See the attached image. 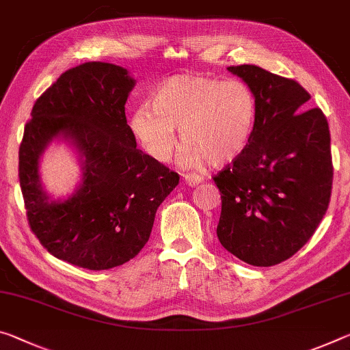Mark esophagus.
Segmentation results:
<instances>
[{
  "label": "esophagus",
  "mask_w": 350,
  "mask_h": 350,
  "mask_svg": "<svg viewBox=\"0 0 350 350\" xmlns=\"http://www.w3.org/2000/svg\"><path fill=\"white\" fill-rule=\"evenodd\" d=\"M184 182L190 187H196L198 184H201L202 182V177L195 173H188V174H184Z\"/></svg>",
  "instance_id": "esophagus-1"
}]
</instances>
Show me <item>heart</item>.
<instances>
[{"mask_svg":"<svg viewBox=\"0 0 350 350\" xmlns=\"http://www.w3.org/2000/svg\"><path fill=\"white\" fill-rule=\"evenodd\" d=\"M258 101L247 82L221 81L199 75H176L165 79L131 118V129L145 151L159 162L173 154L179 127V162L198 168L226 165L240 157L252 140Z\"/></svg>","mask_w":350,"mask_h":350,"instance_id":"heart-1","label":"heart"}]
</instances>
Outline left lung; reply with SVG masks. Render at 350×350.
<instances>
[{
    "instance_id": "left-lung-1",
    "label": "left lung",
    "mask_w": 350,
    "mask_h": 350,
    "mask_svg": "<svg viewBox=\"0 0 350 350\" xmlns=\"http://www.w3.org/2000/svg\"><path fill=\"white\" fill-rule=\"evenodd\" d=\"M227 70L252 87L258 115L246 151L213 177L223 201L216 235L245 263L273 266L312 238L329 207V123L305 109L310 95L296 81L255 65Z\"/></svg>"
}]
</instances>
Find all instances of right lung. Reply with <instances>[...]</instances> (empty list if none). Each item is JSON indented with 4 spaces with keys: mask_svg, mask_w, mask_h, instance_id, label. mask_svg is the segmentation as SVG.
Listing matches in <instances>:
<instances>
[{
    "mask_svg": "<svg viewBox=\"0 0 350 350\" xmlns=\"http://www.w3.org/2000/svg\"><path fill=\"white\" fill-rule=\"evenodd\" d=\"M134 85L123 66H75L37 99L25 126L18 177L31 230L49 254L79 268L103 271L134 258L179 184V174L137 148L124 112ZM55 137L74 146L83 171L66 200L49 197L40 177V157Z\"/></svg>",
    "mask_w": 350,
    "mask_h": 350,
    "instance_id": "1",
    "label": "right lung"
}]
</instances>
